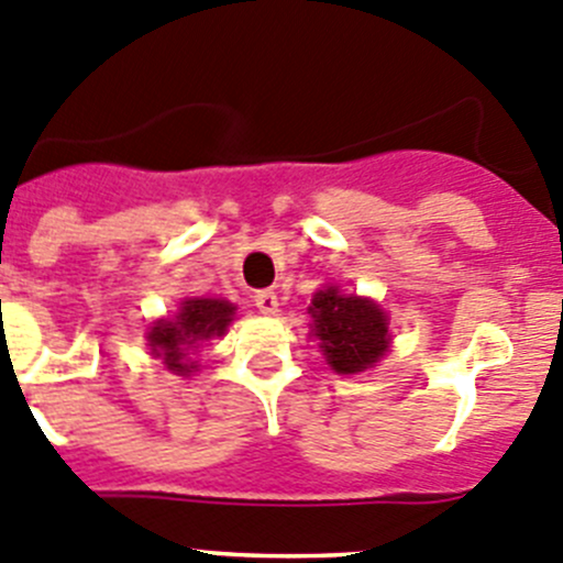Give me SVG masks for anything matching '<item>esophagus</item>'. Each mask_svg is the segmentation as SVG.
<instances>
[{
  "instance_id": "34e87169",
  "label": "esophagus",
  "mask_w": 563,
  "mask_h": 563,
  "mask_svg": "<svg viewBox=\"0 0 563 563\" xmlns=\"http://www.w3.org/2000/svg\"><path fill=\"white\" fill-rule=\"evenodd\" d=\"M254 307L260 309L262 314H276L278 312V296L273 290H260L254 296Z\"/></svg>"
}]
</instances>
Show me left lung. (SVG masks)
Segmentation results:
<instances>
[{
	"label": "left lung",
	"instance_id": "obj_1",
	"mask_svg": "<svg viewBox=\"0 0 563 563\" xmlns=\"http://www.w3.org/2000/svg\"><path fill=\"white\" fill-rule=\"evenodd\" d=\"M312 336L320 340L325 365L340 376H353L373 367L389 347V323L384 309L371 298L342 296L329 285L312 298Z\"/></svg>",
	"mask_w": 563,
	"mask_h": 563
}]
</instances>
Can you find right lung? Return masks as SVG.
<instances>
[{"label":"right lung","mask_w":563,"mask_h":563,"mask_svg":"<svg viewBox=\"0 0 563 563\" xmlns=\"http://www.w3.org/2000/svg\"><path fill=\"white\" fill-rule=\"evenodd\" d=\"M234 303L223 298H185L174 318H163L148 329L146 340L154 358H163L165 371L174 376H190L196 362L190 353L198 345L227 334L234 318Z\"/></svg>","instance_id":"1"}]
</instances>
